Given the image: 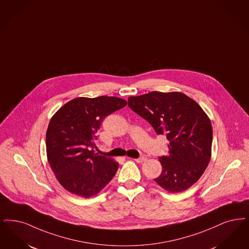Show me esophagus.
<instances>
[{
    "label": "esophagus",
    "instance_id": "1",
    "mask_svg": "<svg viewBox=\"0 0 249 249\" xmlns=\"http://www.w3.org/2000/svg\"><path fill=\"white\" fill-rule=\"evenodd\" d=\"M134 161H136L137 163H142V162H144L146 159L145 158H139V159H134Z\"/></svg>",
    "mask_w": 249,
    "mask_h": 249
}]
</instances>
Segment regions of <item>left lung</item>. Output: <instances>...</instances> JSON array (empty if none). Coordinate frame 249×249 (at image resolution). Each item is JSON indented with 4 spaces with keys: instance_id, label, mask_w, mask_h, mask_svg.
<instances>
[{
    "instance_id": "8db88e82",
    "label": "left lung",
    "mask_w": 249,
    "mask_h": 249,
    "mask_svg": "<svg viewBox=\"0 0 249 249\" xmlns=\"http://www.w3.org/2000/svg\"><path fill=\"white\" fill-rule=\"evenodd\" d=\"M128 106L169 141V155L160 157L162 172L155 181L169 193L189 189L211 159L212 125L198 104L179 91H151L129 96Z\"/></svg>"
}]
</instances>
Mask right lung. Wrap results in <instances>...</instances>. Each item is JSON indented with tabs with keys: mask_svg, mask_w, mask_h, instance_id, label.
Returning <instances> with one entry per match:
<instances>
[{
	"mask_svg": "<svg viewBox=\"0 0 249 249\" xmlns=\"http://www.w3.org/2000/svg\"><path fill=\"white\" fill-rule=\"evenodd\" d=\"M126 105V100L115 96L78 97L52 117L46 131L47 160L58 182L70 193L89 198L115 176L119 163L91 148L103 120Z\"/></svg>",
	"mask_w": 249,
	"mask_h": 249,
	"instance_id": "right-lung-1",
	"label": "right lung"
}]
</instances>
